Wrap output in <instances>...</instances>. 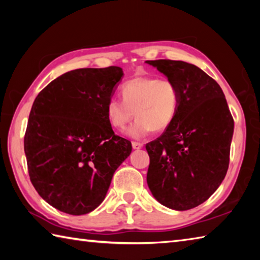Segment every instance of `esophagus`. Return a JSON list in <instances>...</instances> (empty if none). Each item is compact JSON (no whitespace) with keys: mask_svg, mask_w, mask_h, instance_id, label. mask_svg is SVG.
I'll use <instances>...</instances> for the list:
<instances>
[{"mask_svg":"<svg viewBox=\"0 0 260 260\" xmlns=\"http://www.w3.org/2000/svg\"><path fill=\"white\" fill-rule=\"evenodd\" d=\"M132 147H133L134 150H139V149H141L143 147L142 143H139V142H133L132 143Z\"/></svg>","mask_w":260,"mask_h":260,"instance_id":"esophagus-1","label":"esophagus"}]
</instances>
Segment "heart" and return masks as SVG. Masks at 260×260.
<instances>
[{"label":"heart","instance_id":"obj_1","mask_svg":"<svg viewBox=\"0 0 260 260\" xmlns=\"http://www.w3.org/2000/svg\"><path fill=\"white\" fill-rule=\"evenodd\" d=\"M121 95L122 100L112 98L108 101L107 118L114 129L122 131L135 113L136 120L126 132L133 140L147 138L153 129L160 132L169 128L178 113L179 90L170 80L134 78L122 85Z\"/></svg>","mask_w":260,"mask_h":260}]
</instances>
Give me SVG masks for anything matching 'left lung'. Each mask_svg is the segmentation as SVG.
<instances>
[{
    "label": "left lung",
    "mask_w": 260,
    "mask_h": 260,
    "mask_svg": "<svg viewBox=\"0 0 260 260\" xmlns=\"http://www.w3.org/2000/svg\"><path fill=\"white\" fill-rule=\"evenodd\" d=\"M177 86L178 113L148 143L147 182L166 208H196L217 190L230 164L234 120L220 86L203 70L182 60H147Z\"/></svg>",
    "instance_id": "1"
}]
</instances>
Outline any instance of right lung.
Masks as SVG:
<instances>
[{
    "label": "right lung",
    "instance_id": "1",
    "mask_svg": "<svg viewBox=\"0 0 260 260\" xmlns=\"http://www.w3.org/2000/svg\"><path fill=\"white\" fill-rule=\"evenodd\" d=\"M121 68L78 69L39 93L24 138L29 179L48 204L81 215L104 201L113 173L132 152L107 118Z\"/></svg>",
    "mask_w": 260,
    "mask_h": 260
}]
</instances>
